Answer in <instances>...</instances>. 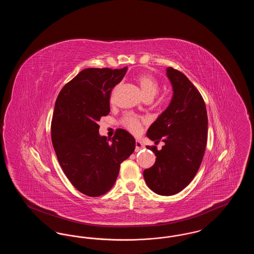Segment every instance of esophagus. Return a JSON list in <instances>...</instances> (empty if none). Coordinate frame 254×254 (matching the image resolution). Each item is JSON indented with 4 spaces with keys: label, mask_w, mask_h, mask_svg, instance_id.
<instances>
[{
    "label": "esophagus",
    "mask_w": 254,
    "mask_h": 254,
    "mask_svg": "<svg viewBox=\"0 0 254 254\" xmlns=\"http://www.w3.org/2000/svg\"><path fill=\"white\" fill-rule=\"evenodd\" d=\"M135 145H136V147H135V151L136 152H138V151H140L141 149H143L145 146L143 145V143L140 141V140H136V143H135Z\"/></svg>",
    "instance_id": "34e87169"
}]
</instances>
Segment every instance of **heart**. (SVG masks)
<instances>
[{"instance_id": "1", "label": "heart", "mask_w": 254, "mask_h": 254, "mask_svg": "<svg viewBox=\"0 0 254 254\" xmlns=\"http://www.w3.org/2000/svg\"><path fill=\"white\" fill-rule=\"evenodd\" d=\"M138 83L140 85V88L144 94V96L146 98H153L158 93L159 90V84L158 81L151 75L149 74H143L139 76L138 78ZM124 125L125 127L129 129L132 133H138L141 129L142 124L145 122V120L142 117H139L135 114L129 113L127 114L124 118Z\"/></svg>"}]
</instances>
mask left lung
<instances>
[{"label":"left lung","instance_id":"1","mask_svg":"<svg viewBox=\"0 0 254 254\" xmlns=\"http://www.w3.org/2000/svg\"><path fill=\"white\" fill-rule=\"evenodd\" d=\"M173 95L167 109L158 117L146 136L165 145L146 147L156 156L155 164L144 170L147 187L155 193H178L192 181L201 166L207 140L205 102L188 77L177 69L167 68Z\"/></svg>","mask_w":254,"mask_h":254}]
</instances>
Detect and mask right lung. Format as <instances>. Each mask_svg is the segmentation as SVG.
<instances>
[{
	"label": "right lung",
	"mask_w": 254,
	"mask_h": 254,
	"mask_svg": "<svg viewBox=\"0 0 254 254\" xmlns=\"http://www.w3.org/2000/svg\"><path fill=\"white\" fill-rule=\"evenodd\" d=\"M127 70L85 68L62 88L55 103L51 140L58 162L73 187L90 197L109 191L122 162L135 149V139L125 129L118 128L111 143L99 134L98 122L110 111L111 90Z\"/></svg>",
	"instance_id": "1"
}]
</instances>
